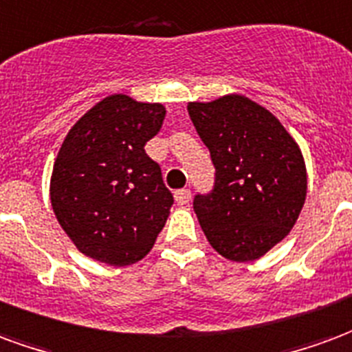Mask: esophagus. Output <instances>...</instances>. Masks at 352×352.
<instances>
[{"label": "esophagus", "mask_w": 352, "mask_h": 352, "mask_svg": "<svg viewBox=\"0 0 352 352\" xmlns=\"http://www.w3.org/2000/svg\"><path fill=\"white\" fill-rule=\"evenodd\" d=\"M174 199H176V202L178 204H189V201H191V191L189 189H178L176 193H174Z\"/></svg>", "instance_id": "obj_1"}]
</instances>
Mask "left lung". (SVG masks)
Instances as JSON below:
<instances>
[{
    "label": "left lung",
    "mask_w": 352,
    "mask_h": 352,
    "mask_svg": "<svg viewBox=\"0 0 352 352\" xmlns=\"http://www.w3.org/2000/svg\"><path fill=\"white\" fill-rule=\"evenodd\" d=\"M187 110L215 166L214 189L193 201L208 242L236 263L263 257L291 232L306 202L298 144L243 95L189 102Z\"/></svg>",
    "instance_id": "left-lung-1"
}]
</instances>
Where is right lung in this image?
Instances as JSON below:
<instances>
[{
	"mask_svg": "<svg viewBox=\"0 0 352 352\" xmlns=\"http://www.w3.org/2000/svg\"><path fill=\"white\" fill-rule=\"evenodd\" d=\"M166 110L110 95L74 123L54 163L50 201L61 229L86 257L110 266L140 261L174 204L146 142Z\"/></svg>",
	"mask_w": 352,
	"mask_h": 352,
	"instance_id": "right-lung-1",
	"label": "right lung"
}]
</instances>
